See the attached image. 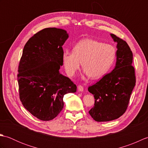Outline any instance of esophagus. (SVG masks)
<instances>
[{"label": "esophagus", "mask_w": 148, "mask_h": 148, "mask_svg": "<svg viewBox=\"0 0 148 148\" xmlns=\"http://www.w3.org/2000/svg\"><path fill=\"white\" fill-rule=\"evenodd\" d=\"M77 90L79 92H83L84 91V88H83V86H82L81 85H79L77 86Z\"/></svg>", "instance_id": "1"}]
</instances>
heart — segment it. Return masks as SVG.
Here are the masks:
<instances>
[{
  "label": "heart",
  "instance_id": "heart-1",
  "mask_svg": "<svg viewBox=\"0 0 148 148\" xmlns=\"http://www.w3.org/2000/svg\"><path fill=\"white\" fill-rule=\"evenodd\" d=\"M116 56V49L110 44L86 38L74 46L73 52L64 51L62 61L67 74L72 76L82 68L91 79H98L107 73Z\"/></svg>",
  "mask_w": 148,
  "mask_h": 148
}]
</instances>
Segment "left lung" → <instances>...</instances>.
I'll list each match as a JSON object with an SVG mask.
<instances>
[{"label": "left lung", "instance_id": "left-lung-1", "mask_svg": "<svg viewBox=\"0 0 148 148\" xmlns=\"http://www.w3.org/2000/svg\"><path fill=\"white\" fill-rule=\"evenodd\" d=\"M110 35L117 43L115 67L88 88L95 99L89 114L99 122L114 120L123 114L136 85L135 70L132 65L133 54L129 46L114 34Z\"/></svg>", "mask_w": 148, "mask_h": 148}]
</instances>
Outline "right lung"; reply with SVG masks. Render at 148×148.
I'll use <instances>...</instances> for the list:
<instances>
[{
	"mask_svg": "<svg viewBox=\"0 0 148 148\" xmlns=\"http://www.w3.org/2000/svg\"><path fill=\"white\" fill-rule=\"evenodd\" d=\"M67 31L46 28L28 40L18 67V81L22 104L42 121L57 116L64 108V95L75 93L77 86L60 72L63 65L62 46Z\"/></svg>",
	"mask_w": 148,
	"mask_h": 148,
	"instance_id": "add662e5",
	"label": "right lung"
}]
</instances>
